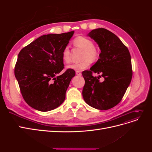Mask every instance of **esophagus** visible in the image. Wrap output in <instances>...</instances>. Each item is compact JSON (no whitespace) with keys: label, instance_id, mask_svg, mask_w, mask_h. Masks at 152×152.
<instances>
[{"label":"esophagus","instance_id":"esophagus-1","mask_svg":"<svg viewBox=\"0 0 152 152\" xmlns=\"http://www.w3.org/2000/svg\"><path fill=\"white\" fill-rule=\"evenodd\" d=\"M75 73H76V75H79V76H81L82 75V73H81V72L80 71H76Z\"/></svg>","mask_w":152,"mask_h":152}]
</instances>
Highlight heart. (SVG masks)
<instances>
[{
  "label": "heart",
  "instance_id": "b5f03b06",
  "mask_svg": "<svg viewBox=\"0 0 152 152\" xmlns=\"http://www.w3.org/2000/svg\"><path fill=\"white\" fill-rule=\"evenodd\" d=\"M73 44L75 46L84 49L82 59L83 60L78 63H73L68 66V68L80 71L88 67L91 62L98 60L100 56V51L98 48L94 45L93 41L84 36H78L73 40ZM63 60L66 63L71 61L70 50L68 46L64 48L62 51Z\"/></svg>",
  "mask_w": 152,
  "mask_h": 152
}]
</instances>
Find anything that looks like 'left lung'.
<instances>
[{"label": "left lung", "mask_w": 152, "mask_h": 152, "mask_svg": "<svg viewBox=\"0 0 152 152\" xmlns=\"http://www.w3.org/2000/svg\"><path fill=\"white\" fill-rule=\"evenodd\" d=\"M88 35L98 43L99 59L89 70L82 72L85 85L82 96L87 104L106 110L121 102L132 76L129 51L117 36L104 28L93 30ZM93 72L99 76L94 77ZM103 77V81L99 79Z\"/></svg>", "instance_id": "8db88e82"}]
</instances>
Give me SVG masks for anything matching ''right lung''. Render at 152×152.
<instances>
[{
	"label": "right lung",
	"instance_id": "right-lung-1",
	"mask_svg": "<svg viewBox=\"0 0 152 152\" xmlns=\"http://www.w3.org/2000/svg\"><path fill=\"white\" fill-rule=\"evenodd\" d=\"M74 31L40 37L18 54L15 75L26 103L33 108L48 112L65 101V94L75 72L64 68L62 51Z\"/></svg>",
	"mask_w": 152,
	"mask_h": 152
}]
</instances>
